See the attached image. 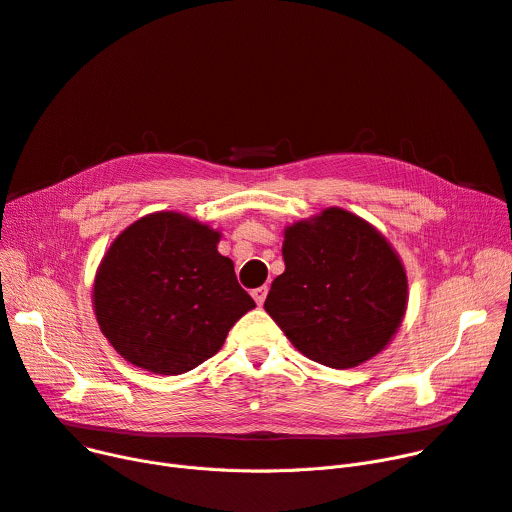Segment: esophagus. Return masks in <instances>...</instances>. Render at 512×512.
Masks as SVG:
<instances>
[{
	"label": "esophagus",
	"mask_w": 512,
	"mask_h": 512,
	"mask_svg": "<svg viewBox=\"0 0 512 512\" xmlns=\"http://www.w3.org/2000/svg\"><path fill=\"white\" fill-rule=\"evenodd\" d=\"M251 296H253V300L261 306L263 302H265V298H267V286H261V288H255L253 292H251Z\"/></svg>",
	"instance_id": "1"
}]
</instances>
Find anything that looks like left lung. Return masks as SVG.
<instances>
[{
    "instance_id": "obj_1",
    "label": "left lung",
    "mask_w": 512,
    "mask_h": 512,
    "mask_svg": "<svg viewBox=\"0 0 512 512\" xmlns=\"http://www.w3.org/2000/svg\"><path fill=\"white\" fill-rule=\"evenodd\" d=\"M286 269L265 311L298 352L354 368L387 348L407 306V276L387 238L342 208L286 228Z\"/></svg>"
}]
</instances>
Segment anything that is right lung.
<instances>
[{
    "label": "right lung",
    "instance_id": "obj_1",
    "mask_svg": "<svg viewBox=\"0 0 512 512\" xmlns=\"http://www.w3.org/2000/svg\"><path fill=\"white\" fill-rule=\"evenodd\" d=\"M218 243V230L177 212L144 216L115 238L92 298L100 331L127 362L170 377L193 370L255 309Z\"/></svg>",
    "mask_w": 512,
    "mask_h": 512
}]
</instances>
